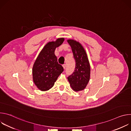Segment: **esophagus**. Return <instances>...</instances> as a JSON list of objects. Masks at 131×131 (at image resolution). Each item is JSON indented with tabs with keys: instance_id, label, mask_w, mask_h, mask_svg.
Masks as SVG:
<instances>
[{
	"instance_id": "obj_1",
	"label": "esophagus",
	"mask_w": 131,
	"mask_h": 131,
	"mask_svg": "<svg viewBox=\"0 0 131 131\" xmlns=\"http://www.w3.org/2000/svg\"><path fill=\"white\" fill-rule=\"evenodd\" d=\"M63 67L64 69H65V68H66V64H63Z\"/></svg>"
}]
</instances>
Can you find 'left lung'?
Masks as SVG:
<instances>
[{
	"mask_svg": "<svg viewBox=\"0 0 131 131\" xmlns=\"http://www.w3.org/2000/svg\"><path fill=\"white\" fill-rule=\"evenodd\" d=\"M71 48L76 65L73 72L67 77L71 88L79 91L85 88L90 78V65L87 54L83 47L74 40H68Z\"/></svg>",
	"mask_w": 131,
	"mask_h": 131,
	"instance_id": "left-lung-1",
	"label": "left lung"
}]
</instances>
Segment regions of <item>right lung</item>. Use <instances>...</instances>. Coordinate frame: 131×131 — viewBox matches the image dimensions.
<instances>
[{
  "instance_id": "add662e5",
  "label": "right lung",
  "mask_w": 131,
  "mask_h": 131,
  "mask_svg": "<svg viewBox=\"0 0 131 131\" xmlns=\"http://www.w3.org/2000/svg\"><path fill=\"white\" fill-rule=\"evenodd\" d=\"M63 38L48 42L40 52L32 67L33 81L40 90L45 91L52 88L60 74L64 71L58 62L54 51L64 42Z\"/></svg>"
}]
</instances>
